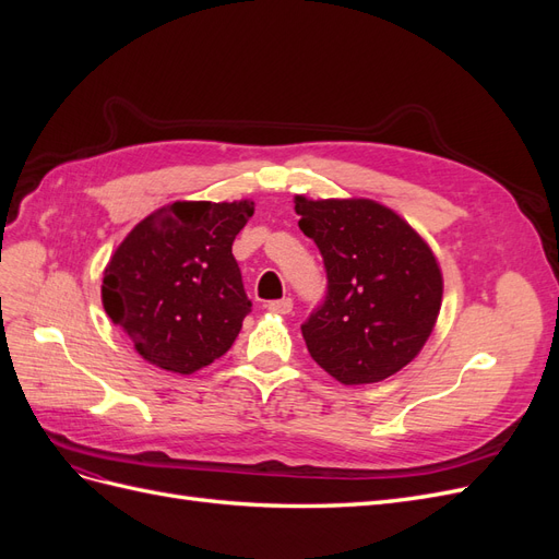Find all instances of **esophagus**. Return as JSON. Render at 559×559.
I'll list each match as a JSON object with an SVG mask.
<instances>
[{"label": "esophagus", "instance_id": "esophagus-1", "mask_svg": "<svg viewBox=\"0 0 559 559\" xmlns=\"http://www.w3.org/2000/svg\"><path fill=\"white\" fill-rule=\"evenodd\" d=\"M270 312H277V314H289L294 310V300L292 298H277V300H267L265 306Z\"/></svg>", "mask_w": 559, "mask_h": 559}]
</instances>
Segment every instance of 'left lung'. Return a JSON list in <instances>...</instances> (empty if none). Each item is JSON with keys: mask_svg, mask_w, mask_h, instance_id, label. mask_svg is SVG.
<instances>
[{"mask_svg": "<svg viewBox=\"0 0 559 559\" xmlns=\"http://www.w3.org/2000/svg\"><path fill=\"white\" fill-rule=\"evenodd\" d=\"M300 230L326 267V298L302 321L310 357L343 384H370L408 366L441 312L433 251L376 200L296 195Z\"/></svg>", "mask_w": 559, "mask_h": 559, "instance_id": "obj_1", "label": "left lung"}]
</instances>
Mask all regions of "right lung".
Returning <instances> with one entry per match:
<instances>
[{
    "mask_svg": "<svg viewBox=\"0 0 559 559\" xmlns=\"http://www.w3.org/2000/svg\"><path fill=\"white\" fill-rule=\"evenodd\" d=\"M253 202H173L118 245L103 302L134 349L158 368L191 376L224 357L251 312L233 240Z\"/></svg>",
    "mask_w": 559,
    "mask_h": 559,
    "instance_id": "obj_1",
    "label": "right lung"
}]
</instances>
